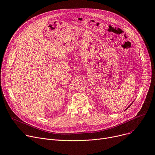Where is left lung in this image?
<instances>
[{
	"instance_id": "1",
	"label": "left lung",
	"mask_w": 155,
	"mask_h": 155,
	"mask_svg": "<svg viewBox=\"0 0 155 155\" xmlns=\"http://www.w3.org/2000/svg\"><path fill=\"white\" fill-rule=\"evenodd\" d=\"M133 102H134V101H133ZM133 102H132V103H131V104H130V105H129V106H128V107H127V108H126V109H125V110H126V109H128V108H129V107H130V106H131V104H133Z\"/></svg>"
}]
</instances>
